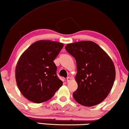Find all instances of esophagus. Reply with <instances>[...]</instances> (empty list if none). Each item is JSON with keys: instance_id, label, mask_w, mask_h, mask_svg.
<instances>
[{"instance_id": "34e87169", "label": "esophagus", "mask_w": 129, "mask_h": 129, "mask_svg": "<svg viewBox=\"0 0 129 129\" xmlns=\"http://www.w3.org/2000/svg\"><path fill=\"white\" fill-rule=\"evenodd\" d=\"M71 78L70 77H67V78H66V81H67L68 82H69L71 81Z\"/></svg>"}]
</instances>
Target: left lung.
Here are the masks:
<instances>
[{"instance_id": "8db88e82", "label": "left lung", "mask_w": 129, "mask_h": 129, "mask_svg": "<svg viewBox=\"0 0 129 129\" xmlns=\"http://www.w3.org/2000/svg\"><path fill=\"white\" fill-rule=\"evenodd\" d=\"M65 49L77 63L75 80L78 88L73 93L74 99L80 105L88 107L99 104L113 87L115 68L112 60L93 41L68 44Z\"/></svg>"}]
</instances>
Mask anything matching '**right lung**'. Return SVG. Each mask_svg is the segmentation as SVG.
Instances as JSON below:
<instances>
[{
    "label": "right lung",
    "mask_w": 129,
    "mask_h": 129,
    "mask_svg": "<svg viewBox=\"0 0 129 129\" xmlns=\"http://www.w3.org/2000/svg\"><path fill=\"white\" fill-rule=\"evenodd\" d=\"M63 44L49 40L36 41L22 54L15 68V79L21 93L28 101H48L63 85L57 76L54 60Z\"/></svg>",
    "instance_id": "obj_1"
}]
</instances>
